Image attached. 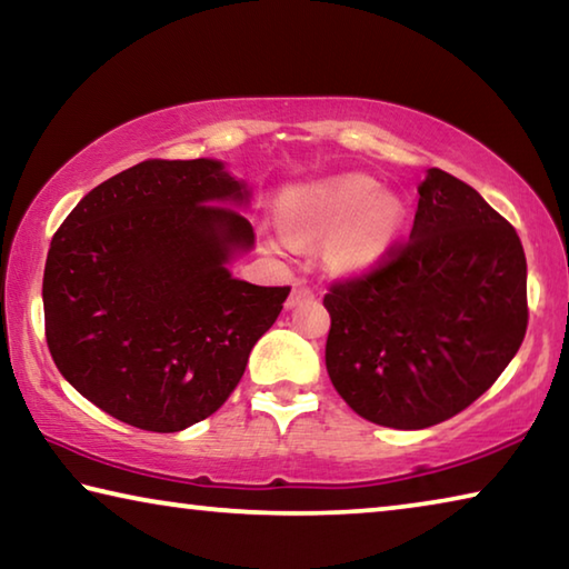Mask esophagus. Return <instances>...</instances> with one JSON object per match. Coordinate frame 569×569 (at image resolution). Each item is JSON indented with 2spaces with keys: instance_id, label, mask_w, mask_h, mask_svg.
Instances as JSON below:
<instances>
[{
  "instance_id": "1",
  "label": "esophagus",
  "mask_w": 569,
  "mask_h": 569,
  "mask_svg": "<svg viewBox=\"0 0 569 569\" xmlns=\"http://www.w3.org/2000/svg\"><path fill=\"white\" fill-rule=\"evenodd\" d=\"M313 298V291L311 288H308L306 283H293V291H291V296H288V301H286V306L288 308H293V306H298V303H303V301H311Z\"/></svg>"
}]
</instances>
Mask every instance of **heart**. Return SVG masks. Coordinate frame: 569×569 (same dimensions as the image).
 Listing matches in <instances>:
<instances>
[{"mask_svg":"<svg viewBox=\"0 0 569 569\" xmlns=\"http://www.w3.org/2000/svg\"><path fill=\"white\" fill-rule=\"evenodd\" d=\"M278 243L326 240V261L341 273L366 271L381 261L403 223V206L366 176L306 182L283 192Z\"/></svg>","mask_w":569,"mask_h":569,"instance_id":"1","label":"heart"}]
</instances>
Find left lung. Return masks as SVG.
I'll return each instance as SVG.
<instances>
[{
  "label": "left lung",
  "mask_w": 569,
  "mask_h": 569,
  "mask_svg": "<svg viewBox=\"0 0 569 569\" xmlns=\"http://www.w3.org/2000/svg\"><path fill=\"white\" fill-rule=\"evenodd\" d=\"M326 369L373 423L427 429L477 401L525 341L527 258L479 192L429 168L411 236L329 286Z\"/></svg>",
  "instance_id": "1"
}]
</instances>
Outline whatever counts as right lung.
Masks as SVG:
<instances>
[{
  "mask_svg": "<svg viewBox=\"0 0 569 569\" xmlns=\"http://www.w3.org/2000/svg\"><path fill=\"white\" fill-rule=\"evenodd\" d=\"M220 200H246V186L218 160L156 158L100 182L52 236L47 346L130 427L170 435L216 413L291 293L228 273L253 226Z\"/></svg>",
  "mask_w": 569,
  "mask_h": 569,
  "instance_id": "right-lung-1",
  "label": "right lung"
}]
</instances>
